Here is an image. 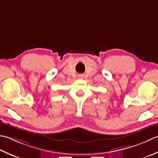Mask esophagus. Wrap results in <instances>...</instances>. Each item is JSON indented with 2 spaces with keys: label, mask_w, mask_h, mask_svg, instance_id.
Segmentation results:
<instances>
[{
  "label": "esophagus",
  "mask_w": 158,
  "mask_h": 158,
  "mask_svg": "<svg viewBox=\"0 0 158 158\" xmlns=\"http://www.w3.org/2000/svg\"><path fill=\"white\" fill-rule=\"evenodd\" d=\"M79 77H80V78H81V77H82V76H80Z\"/></svg>",
  "instance_id": "34e87169"
}]
</instances>
